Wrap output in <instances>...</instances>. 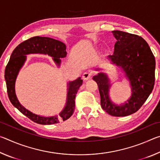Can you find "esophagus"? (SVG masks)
Here are the masks:
<instances>
[{"label":"esophagus","mask_w":160,"mask_h":160,"mask_svg":"<svg viewBox=\"0 0 160 160\" xmlns=\"http://www.w3.org/2000/svg\"><path fill=\"white\" fill-rule=\"evenodd\" d=\"M92 76V73L90 72H84L83 75H82V79L84 80H88L90 79Z\"/></svg>","instance_id":"1"}]
</instances>
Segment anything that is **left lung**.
<instances>
[{
  "instance_id": "1",
  "label": "left lung",
  "mask_w": 160,
  "mask_h": 160,
  "mask_svg": "<svg viewBox=\"0 0 160 160\" xmlns=\"http://www.w3.org/2000/svg\"><path fill=\"white\" fill-rule=\"evenodd\" d=\"M117 40L113 55L107 58L125 72L131 87L132 94L128 102L115 104L109 95L111 84L107 75L100 72L93 77L98 85L101 107L113 116H126L136 112L151 94L155 85V58L150 47L141 37L114 30Z\"/></svg>"
}]
</instances>
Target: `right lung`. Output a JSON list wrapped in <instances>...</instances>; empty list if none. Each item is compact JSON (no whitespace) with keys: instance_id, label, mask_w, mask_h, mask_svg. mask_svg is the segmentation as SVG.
<instances>
[{"instance_id":"obj_1","label":"right lung","mask_w":160,"mask_h":160,"mask_svg":"<svg viewBox=\"0 0 160 160\" xmlns=\"http://www.w3.org/2000/svg\"><path fill=\"white\" fill-rule=\"evenodd\" d=\"M66 49V46L58 40L51 39L49 37H32L22 42L15 48L10 56L8 63L5 68V79L6 82L8 95L10 102L22 113L35 123L42 125H50V124L57 123L60 120L64 121L69 118L74 112L75 96L80 87L82 85V80H81L80 78H78L72 82L68 83V88L66 104L63 111L59 113V116L44 117L29 112L23 106H22L19 102L15 91V80L19 70L25 63L26 55L30 53H41L51 56L53 57V61L59 66L61 63L60 58H65L66 56L67 53Z\"/></svg>"}]
</instances>
